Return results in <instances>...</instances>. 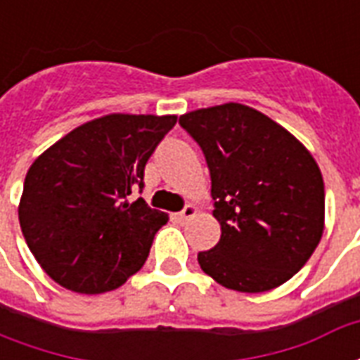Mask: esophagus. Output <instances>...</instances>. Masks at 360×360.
Wrapping results in <instances>:
<instances>
[{
  "instance_id": "esophagus-1",
  "label": "esophagus",
  "mask_w": 360,
  "mask_h": 360,
  "mask_svg": "<svg viewBox=\"0 0 360 360\" xmlns=\"http://www.w3.org/2000/svg\"><path fill=\"white\" fill-rule=\"evenodd\" d=\"M195 216H196V206H193V204H187V206H185V208H183L179 214H177V219L185 224V221H188L191 218H195Z\"/></svg>"
}]
</instances>
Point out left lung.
<instances>
[{"mask_svg": "<svg viewBox=\"0 0 360 360\" xmlns=\"http://www.w3.org/2000/svg\"><path fill=\"white\" fill-rule=\"evenodd\" d=\"M181 127L210 169L219 243L198 264L219 285L262 293L307 264L324 233V179L287 129L255 108L221 103L188 111Z\"/></svg>", "mask_w": 360, "mask_h": 360, "instance_id": "obj_1", "label": "left lung"}]
</instances>
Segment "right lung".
I'll return each mask as SVG.
<instances>
[{
  "instance_id": "add662e5",
  "label": "right lung",
  "mask_w": 360,
  "mask_h": 360,
  "mask_svg": "<svg viewBox=\"0 0 360 360\" xmlns=\"http://www.w3.org/2000/svg\"><path fill=\"white\" fill-rule=\"evenodd\" d=\"M177 115L110 113L77 127L30 165L19 221L30 252L75 293L123 285L148 258L167 214L129 196Z\"/></svg>"
}]
</instances>
